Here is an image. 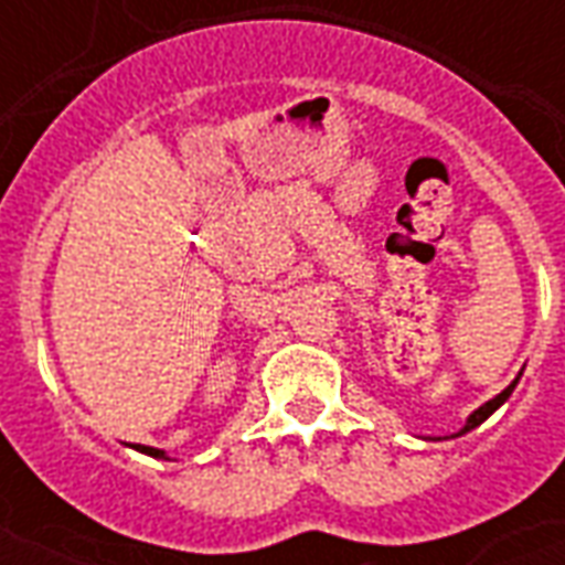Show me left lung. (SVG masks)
<instances>
[{"label":"left lung","mask_w":565,"mask_h":565,"mask_svg":"<svg viewBox=\"0 0 565 565\" xmlns=\"http://www.w3.org/2000/svg\"><path fill=\"white\" fill-rule=\"evenodd\" d=\"M518 381H521V375H518V379L511 381L509 387H505V391L499 393V396H493L490 403H484V405H481V408H478V412H472V415H469V420H466V426H462V429H460V433H457V436H462V433H469V429H475V426H478V424H484L487 417L493 415V412H497L499 405H502V403H505V399H509L511 391L518 387Z\"/></svg>","instance_id":"8db88e82"}]
</instances>
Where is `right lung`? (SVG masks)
Returning <instances> with one entry per match:
<instances>
[{"label":"right lung","mask_w":565,"mask_h":565,"mask_svg":"<svg viewBox=\"0 0 565 565\" xmlns=\"http://www.w3.org/2000/svg\"><path fill=\"white\" fill-rule=\"evenodd\" d=\"M139 450H145V454H150V457H162V450L157 448H139Z\"/></svg>","instance_id":"right-lung-1"}]
</instances>
